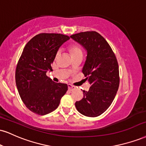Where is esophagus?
Returning <instances> with one entry per match:
<instances>
[{"instance_id":"obj_1","label":"esophagus","mask_w":146,"mask_h":146,"mask_svg":"<svg viewBox=\"0 0 146 146\" xmlns=\"http://www.w3.org/2000/svg\"><path fill=\"white\" fill-rule=\"evenodd\" d=\"M68 88L69 90H75V86H74L71 85V84H68Z\"/></svg>"}]
</instances>
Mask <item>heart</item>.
I'll list each match as a JSON object with an SVG mask.
<instances>
[{
  "label": "heart",
  "mask_w": 146,
  "mask_h": 146,
  "mask_svg": "<svg viewBox=\"0 0 146 146\" xmlns=\"http://www.w3.org/2000/svg\"><path fill=\"white\" fill-rule=\"evenodd\" d=\"M70 51H71V54H73V55L78 54H82V51L81 47L77 45H72L70 47ZM59 54L60 52L58 51V52H57V54H56V57L59 55Z\"/></svg>",
  "instance_id": "obj_1"
}]
</instances>
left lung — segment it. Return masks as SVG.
<instances>
[{
    "label": "left lung",
    "instance_id": "obj_1",
    "mask_svg": "<svg viewBox=\"0 0 146 146\" xmlns=\"http://www.w3.org/2000/svg\"><path fill=\"white\" fill-rule=\"evenodd\" d=\"M71 37L87 50L82 72L91 86L88 92L83 90L84 98L75 102V107L84 115L97 117L111 105L118 90V63L111 47L96 31L79 33Z\"/></svg>",
    "mask_w": 146,
    "mask_h": 146
}]
</instances>
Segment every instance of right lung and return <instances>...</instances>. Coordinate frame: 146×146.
I'll return each mask as SVG.
<instances>
[{
  "instance_id": "add662e5",
  "label": "right lung",
  "mask_w": 146,
  "mask_h": 146,
  "mask_svg": "<svg viewBox=\"0 0 146 146\" xmlns=\"http://www.w3.org/2000/svg\"><path fill=\"white\" fill-rule=\"evenodd\" d=\"M70 37L58 33H40L26 43L15 70V83L21 99L30 111L43 115L58 107L68 90L46 75L52 70L59 47Z\"/></svg>"
}]
</instances>
